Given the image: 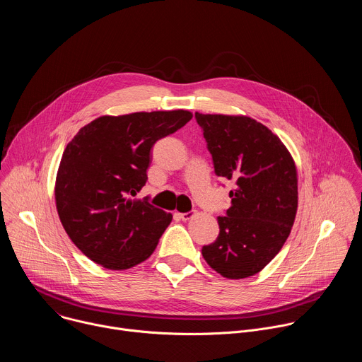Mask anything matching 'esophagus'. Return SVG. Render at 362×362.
Instances as JSON below:
<instances>
[{
    "instance_id": "34e87169",
    "label": "esophagus",
    "mask_w": 362,
    "mask_h": 362,
    "mask_svg": "<svg viewBox=\"0 0 362 362\" xmlns=\"http://www.w3.org/2000/svg\"><path fill=\"white\" fill-rule=\"evenodd\" d=\"M177 216L182 219V221H189L190 218H193V212H186V214H177Z\"/></svg>"
}]
</instances>
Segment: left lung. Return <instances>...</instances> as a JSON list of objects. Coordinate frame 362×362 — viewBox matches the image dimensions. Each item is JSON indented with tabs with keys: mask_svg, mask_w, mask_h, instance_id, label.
I'll return each instance as SVG.
<instances>
[{
	"mask_svg": "<svg viewBox=\"0 0 362 362\" xmlns=\"http://www.w3.org/2000/svg\"><path fill=\"white\" fill-rule=\"evenodd\" d=\"M216 176L235 182L219 236L202 247L208 265L229 279L264 269L286 242L298 208V177L285 144L246 116L194 113Z\"/></svg>",
	"mask_w": 362,
	"mask_h": 362,
	"instance_id": "8db88e82",
	"label": "left lung"
}]
</instances>
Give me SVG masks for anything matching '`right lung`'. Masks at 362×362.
Returning <instances> with one entry per match:
<instances>
[{"label": "right lung", "mask_w": 362, "mask_h": 362, "mask_svg": "<svg viewBox=\"0 0 362 362\" xmlns=\"http://www.w3.org/2000/svg\"><path fill=\"white\" fill-rule=\"evenodd\" d=\"M186 110L101 116L67 144L56 180L60 221L73 243L107 269L139 265L156 249L172 215L132 199L147 182L150 150L190 119Z\"/></svg>", "instance_id": "1"}]
</instances>
